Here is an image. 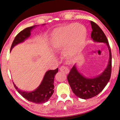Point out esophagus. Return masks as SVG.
I'll return each mask as SVG.
<instances>
[{"mask_svg": "<svg viewBox=\"0 0 120 120\" xmlns=\"http://www.w3.org/2000/svg\"><path fill=\"white\" fill-rule=\"evenodd\" d=\"M60 71H61L62 72L65 73V74H68L69 72V69L67 67H65L64 66H62L60 67Z\"/></svg>", "mask_w": 120, "mask_h": 120, "instance_id": "esophagus-1", "label": "esophagus"}]
</instances>
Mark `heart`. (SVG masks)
<instances>
[{
  "label": "heart",
  "mask_w": 120,
  "mask_h": 120,
  "mask_svg": "<svg viewBox=\"0 0 120 120\" xmlns=\"http://www.w3.org/2000/svg\"><path fill=\"white\" fill-rule=\"evenodd\" d=\"M72 29L73 31L72 32ZM77 30L79 35L82 33V40L79 44L76 42L74 40L75 37L74 32ZM86 31L84 26L76 24H70L64 28L54 30L52 34L51 44L53 47L56 49H61L66 46L64 53L69 56L75 50L80 47V44H82V42H84L86 38Z\"/></svg>",
  "instance_id": "heart-1"
}]
</instances>
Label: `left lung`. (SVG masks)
Returning a JSON list of instances; mask_svg holds the SVG:
<instances>
[{"label":"left lung","instance_id":"obj_1","mask_svg":"<svg viewBox=\"0 0 120 120\" xmlns=\"http://www.w3.org/2000/svg\"><path fill=\"white\" fill-rule=\"evenodd\" d=\"M92 32L91 38L94 42L106 44L109 49V57L107 67L101 75L95 78H86L80 74L75 64L67 76L69 84L73 93L82 99H89L94 97L103 90L109 82L112 71V54L110 46L106 35L99 26L90 21Z\"/></svg>","mask_w":120,"mask_h":120}]
</instances>
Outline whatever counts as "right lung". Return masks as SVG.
<instances>
[{
  "label": "right lung",
  "instance_id": "1",
  "mask_svg": "<svg viewBox=\"0 0 120 120\" xmlns=\"http://www.w3.org/2000/svg\"><path fill=\"white\" fill-rule=\"evenodd\" d=\"M44 24H42V25ZM37 25H34L31 27H27L20 32L16 36L15 39L13 41L11 51L17 44L24 42L29 38L31 35V31ZM58 72V68L55 70H50L46 71L40 86L33 92H23L19 90L13 82L14 86L17 92L28 101L36 104H42L46 102L53 94L54 90V78Z\"/></svg>",
  "mask_w": 120,
  "mask_h": 120
}]
</instances>
